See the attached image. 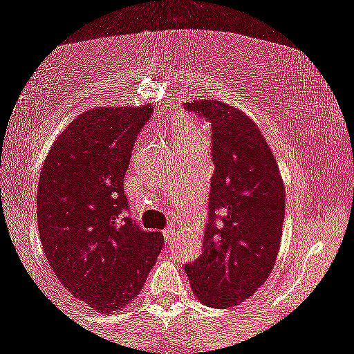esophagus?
Segmentation results:
<instances>
[{"label": "esophagus", "instance_id": "34e87169", "mask_svg": "<svg viewBox=\"0 0 354 354\" xmlns=\"http://www.w3.org/2000/svg\"><path fill=\"white\" fill-rule=\"evenodd\" d=\"M175 236V230L174 227H167V230H163V238H165V241H171V238Z\"/></svg>", "mask_w": 354, "mask_h": 354}]
</instances>
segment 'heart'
<instances>
[{
    "label": "heart",
    "instance_id": "heart-1",
    "mask_svg": "<svg viewBox=\"0 0 354 354\" xmlns=\"http://www.w3.org/2000/svg\"><path fill=\"white\" fill-rule=\"evenodd\" d=\"M170 130L175 137V142H189V140L200 139V132L189 120L177 118L170 123Z\"/></svg>",
    "mask_w": 354,
    "mask_h": 354
}]
</instances>
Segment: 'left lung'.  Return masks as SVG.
Wrapping results in <instances>:
<instances>
[{
	"label": "left lung",
	"mask_w": 354,
	"mask_h": 354,
	"mask_svg": "<svg viewBox=\"0 0 354 354\" xmlns=\"http://www.w3.org/2000/svg\"><path fill=\"white\" fill-rule=\"evenodd\" d=\"M212 127L210 214L203 252L186 272L208 308H233L264 285L280 252L285 184L257 123L221 100L186 104Z\"/></svg>",
	"instance_id": "8db88e82"
}]
</instances>
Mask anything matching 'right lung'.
<instances>
[{
	"label": "right lung",
	"instance_id": "right-lung-1",
	"mask_svg": "<svg viewBox=\"0 0 354 354\" xmlns=\"http://www.w3.org/2000/svg\"><path fill=\"white\" fill-rule=\"evenodd\" d=\"M153 107H92L52 144L38 184V230L60 283L99 313H116L142 290L163 234L124 215L133 144Z\"/></svg>",
	"mask_w": 354,
	"mask_h": 354
}]
</instances>
